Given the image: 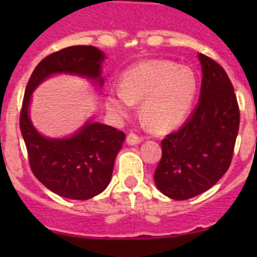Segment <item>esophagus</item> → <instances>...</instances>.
Segmentation results:
<instances>
[{
  "label": "esophagus",
  "mask_w": 257,
  "mask_h": 257,
  "mask_svg": "<svg viewBox=\"0 0 257 257\" xmlns=\"http://www.w3.org/2000/svg\"><path fill=\"white\" fill-rule=\"evenodd\" d=\"M142 142V138L139 136H137L136 133H129L128 137H126V143H128L129 145H137L139 144Z\"/></svg>",
  "instance_id": "1"
}]
</instances>
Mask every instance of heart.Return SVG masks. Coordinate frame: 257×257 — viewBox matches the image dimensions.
Masks as SVG:
<instances>
[{
  "label": "heart",
  "instance_id": "obj_1",
  "mask_svg": "<svg viewBox=\"0 0 257 257\" xmlns=\"http://www.w3.org/2000/svg\"><path fill=\"white\" fill-rule=\"evenodd\" d=\"M198 79L193 69L172 61H147L121 77V88L107 95V105L125 115L142 100V114L155 131H164L185 119L193 107Z\"/></svg>",
  "mask_w": 257,
  "mask_h": 257
}]
</instances>
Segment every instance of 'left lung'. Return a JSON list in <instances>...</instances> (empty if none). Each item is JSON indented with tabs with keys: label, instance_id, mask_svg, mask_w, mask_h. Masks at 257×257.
Listing matches in <instances>:
<instances>
[{
	"label": "left lung",
	"instance_id": "1",
	"mask_svg": "<svg viewBox=\"0 0 257 257\" xmlns=\"http://www.w3.org/2000/svg\"><path fill=\"white\" fill-rule=\"evenodd\" d=\"M203 71L200 99L178 132L162 141L154 173L157 188L174 200L209 190L227 172L234 154L240 110L231 80L214 59L199 54Z\"/></svg>",
	"mask_w": 257,
	"mask_h": 257
}]
</instances>
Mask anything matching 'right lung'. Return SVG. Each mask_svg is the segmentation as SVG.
Segmentation results:
<instances>
[{"label": "right lung", "instance_id": "add662e5", "mask_svg": "<svg viewBox=\"0 0 257 257\" xmlns=\"http://www.w3.org/2000/svg\"><path fill=\"white\" fill-rule=\"evenodd\" d=\"M104 58V53L93 46L63 48L37 64L26 87L20 128L30 167L46 188L67 199L87 200L107 188L125 134L110 125L87 121L69 138H46L36 131L28 115L31 95L40 83L57 73L77 74L102 85Z\"/></svg>", "mask_w": 257, "mask_h": 257}]
</instances>
